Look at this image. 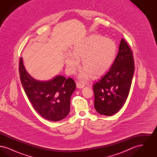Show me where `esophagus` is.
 Returning a JSON list of instances; mask_svg holds the SVG:
<instances>
[{
  "instance_id": "1",
  "label": "esophagus",
  "mask_w": 157,
  "mask_h": 157,
  "mask_svg": "<svg viewBox=\"0 0 157 157\" xmlns=\"http://www.w3.org/2000/svg\"><path fill=\"white\" fill-rule=\"evenodd\" d=\"M84 86H85V85H84L83 84L81 83H79V82L76 83V87H77L78 88L81 89V88H83Z\"/></svg>"
}]
</instances>
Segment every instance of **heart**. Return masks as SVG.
Wrapping results in <instances>:
<instances>
[{
  "mask_svg": "<svg viewBox=\"0 0 157 157\" xmlns=\"http://www.w3.org/2000/svg\"><path fill=\"white\" fill-rule=\"evenodd\" d=\"M117 53V46L113 40L99 35H91L76 42L71 53L63 58L67 72L74 74L82 61L83 69L78 78L85 81L91 77L105 73L112 66Z\"/></svg>",
  "mask_w": 157,
  "mask_h": 157,
  "instance_id": "obj_1",
  "label": "heart"
}]
</instances>
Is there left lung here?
<instances>
[{"mask_svg":"<svg viewBox=\"0 0 157 157\" xmlns=\"http://www.w3.org/2000/svg\"><path fill=\"white\" fill-rule=\"evenodd\" d=\"M134 73L132 52L122 39L112 67L93 86L94 106L99 113L111 116L121 109L128 96Z\"/></svg>","mask_w":157,"mask_h":157,"instance_id":"obj_1","label":"left lung"}]
</instances>
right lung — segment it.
Segmentation results:
<instances>
[{"label": "right lung", "instance_id": "obj_1", "mask_svg": "<svg viewBox=\"0 0 157 157\" xmlns=\"http://www.w3.org/2000/svg\"><path fill=\"white\" fill-rule=\"evenodd\" d=\"M19 74L30 103L43 118L56 122L67 117L70 111L71 97L76 89L72 78L58 75L49 81H37L26 71L22 58L19 61Z\"/></svg>", "mask_w": 157, "mask_h": 157}]
</instances>
